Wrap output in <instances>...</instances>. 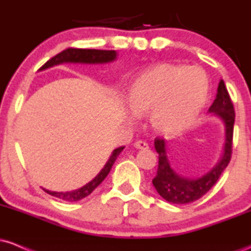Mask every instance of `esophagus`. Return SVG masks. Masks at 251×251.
I'll return each instance as SVG.
<instances>
[{"label":"esophagus","mask_w":251,"mask_h":251,"mask_svg":"<svg viewBox=\"0 0 251 251\" xmlns=\"http://www.w3.org/2000/svg\"><path fill=\"white\" fill-rule=\"evenodd\" d=\"M134 148L139 150H145V149H149V144L144 142V140H138V142L134 143Z\"/></svg>","instance_id":"34e87169"}]
</instances>
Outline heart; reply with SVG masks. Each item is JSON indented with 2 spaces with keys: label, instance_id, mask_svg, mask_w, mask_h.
Listing matches in <instances>:
<instances>
[{
  "label": "heart",
  "instance_id": "1",
  "mask_svg": "<svg viewBox=\"0 0 251 251\" xmlns=\"http://www.w3.org/2000/svg\"><path fill=\"white\" fill-rule=\"evenodd\" d=\"M208 94L209 79L201 68L159 63L135 77L127 101L136 116L149 114L155 132L172 135L195 122Z\"/></svg>",
  "mask_w": 251,
  "mask_h": 251
}]
</instances>
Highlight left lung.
<instances>
[{
    "label": "left lung",
    "instance_id": "left-lung-1",
    "mask_svg": "<svg viewBox=\"0 0 251 251\" xmlns=\"http://www.w3.org/2000/svg\"><path fill=\"white\" fill-rule=\"evenodd\" d=\"M209 113L218 117L223 123L226 128V142H224L223 154L220 162L200 178H188L177 174L170 164L168 149H166L168 143L162 138L154 139V148L157 153L159 154L158 155L159 160H158L157 175L152 179V183L158 194L170 203L188 204L200 200L215 185L231 159L235 109L223 80L218 83L216 99L210 106Z\"/></svg>",
    "mask_w": 251,
    "mask_h": 251
}]
</instances>
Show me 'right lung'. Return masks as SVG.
<instances>
[{
    "label": "right lung",
    "instance_id": "obj_1",
    "mask_svg": "<svg viewBox=\"0 0 251 251\" xmlns=\"http://www.w3.org/2000/svg\"><path fill=\"white\" fill-rule=\"evenodd\" d=\"M117 59V51L116 50H79V48H67V50H62L61 53L56 54L55 56L48 60L45 65L40 68L39 71L47 70V68L53 67V66L60 65L63 62H72V63H88V65H96V63H107L112 62ZM124 150V146H120L112 152L111 157L105 164L101 171L98 174L94 179H92L89 183L83 185L82 188L73 190V191H66V192H56L50 191V190H45L47 194H50L54 197L60 198V200L66 201H76L82 200V198L87 197L92 192L96 190L98 186L101 184V181L107 177V175L111 171L112 166L116 162L117 157Z\"/></svg>",
    "mask_w": 251,
    "mask_h": 251
}]
</instances>
